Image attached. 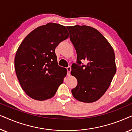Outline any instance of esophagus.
Listing matches in <instances>:
<instances>
[{"mask_svg": "<svg viewBox=\"0 0 132 132\" xmlns=\"http://www.w3.org/2000/svg\"><path fill=\"white\" fill-rule=\"evenodd\" d=\"M67 75L68 76L70 75V72H71V67L70 66H68L67 68Z\"/></svg>", "mask_w": 132, "mask_h": 132, "instance_id": "esophagus-1", "label": "esophagus"}]
</instances>
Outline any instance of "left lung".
<instances>
[{"label": "left lung", "instance_id": "obj_1", "mask_svg": "<svg viewBox=\"0 0 132 132\" xmlns=\"http://www.w3.org/2000/svg\"><path fill=\"white\" fill-rule=\"evenodd\" d=\"M77 53V64H72L71 75L76 77V87L71 89L76 100L85 103L98 100L107 91L116 73L115 56L103 35L90 26L67 27ZM85 60L87 64L81 63Z\"/></svg>", "mask_w": 132, "mask_h": 132}]
</instances>
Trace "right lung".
I'll list each match as a JSON object with an SVG mask.
<instances>
[{"label": "right lung", "mask_w": 132, "mask_h": 132, "mask_svg": "<svg viewBox=\"0 0 132 132\" xmlns=\"http://www.w3.org/2000/svg\"><path fill=\"white\" fill-rule=\"evenodd\" d=\"M68 36L65 26L48 23L32 30L20 45L14 59L16 75L32 98H52L64 82L67 69L58 65L55 50Z\"/></svg>", "instance_id": "right-lung-1"}]
</instances>
